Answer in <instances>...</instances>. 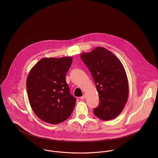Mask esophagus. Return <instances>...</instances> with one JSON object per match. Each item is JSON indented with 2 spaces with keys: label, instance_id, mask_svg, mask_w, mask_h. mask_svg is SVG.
<instances>
[{
  "label": "esophagus",
  "instance_id": "obj_1",
  "mask_svg": "<svg viewBox=\"0 0 158 158\" xmlns=\"http://www.w3.org/2000/svg\"><path fill=\"white\" fill-rule=\"evenodd\" d=\"M86 97V95H85V94H84L82 97H81V98H81V100H84Z\"/></svg>",
  "mask_w": 158,
  "mask_h": 158
}]
</instances>
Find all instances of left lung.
Listing matches in <instances>:
<instances>
[{
  "label": "left lung",
  "mask_w": 158,
  "mask_h": 158,
  "mask_svg": "<svg viewBox=\"0 0 158 158\" xmlns=\"http://www.w3.org/2000/svg\"><path fill=\"white\" fill-rule=\"evenodd\" d=\"M80 57L89 69L99 94L94 114L103 120L117 117L124 108L129 93L128 81L119 59L105 47H97Z\"/></svg>",
  "instance_id": "8db88e82"
}]
</instances>
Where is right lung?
<instances>
[{
    "label": "right lung",
    "mask_w": 158,
    "mask_h": 158,
    "mask_svg": "<svg viewBox=\"0 0 158 158\" xmlns=\"http://www.w3.org/2000/svg\"><path fill=\"white\" fill-rule=\"evenodd\" d=\"M72 57L43 58L31 69L26 82L30 106L43 121L55 125L71 115L76 98L69 92L66 74Z\"/></svg>",
    "instance_id": "1"
}]
</instances>
